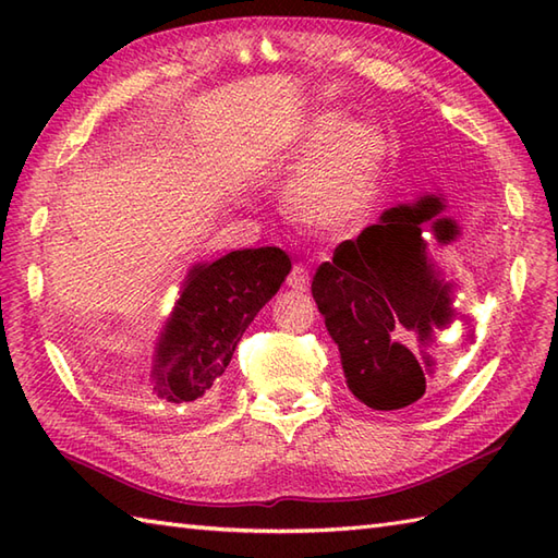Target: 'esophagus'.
<instances>
[{
	"label": "esophagus",
	"instance_id": "1",
	"mask_svg": "<svg viewBox=\"0 0 558 558\" xmlns=\"http://www.w3.org/2000/svg\"><path fill=\"white\" fill-rule=\"evenodd\" d=\"M288 286L292 290H298V292L310 290V268L302 266V264H294L292 270H290V276H288Z\"/></svg>",
	"mask_w": 558,
	"mask_h": 558
}]
</instances>
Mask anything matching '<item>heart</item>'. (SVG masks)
<instances>
[{
  "mask_svg": "<svg viewBox=\"0 0 558 558\" xmlns=\"http://www.w3.org/2000/svg\"><path fill=\"white\" fill-rule=\"evenodd\" d=\"M324 146L290 189V206L314 225H348L372 206L386 165L381 129L366 122L338 129L336 117L314 124L312 146Z\"/></svg>",
  "mask_w": 558,
  "mask_h": 558,
  "instance_id": "heart-1",
  "label": "heart"
}]
</instances>
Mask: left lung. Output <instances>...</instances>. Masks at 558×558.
Segmentation results:
<instances>
[{
    "label": "left lung",
    "mask_w": 558,
    "mask_h": 558,
    "mask_svg": "<svg viewBox=\"0 0 558 558\" xmlns=\"http://www.w3.org/2000/svg\"><path fill=\"white\" fill-rule=\"evenodd\" d=\"M441 210L438 198L386 210L357 240L340 242L314 276L312 294L338 345L345 384L372 410L410 408L426 393L434 360L408 348V330H417L426 348L432 328L453 316L450 286L426 258L422 236L432 228L438 242L456 240V222L438 218Z\"/></svg>",
    "instance_id": "1"
}]
</instances>
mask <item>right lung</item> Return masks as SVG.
Returning <instances> with one entry per match:
<instances>
[{"label":"right lung","instance_id":"add662e5","mask_svg":"<svg viewBox=\"0 0 558 558\" xmlns=\"http://www.w3.org/2000/svg\"><path fill=\"white\" fill-rule=\"evenodd\" d=\"M290 268L288 254L276 246L242 248L196 266L160 338L153 393L174 405L204 398Z\"/></svg>","mask_w":558,"mask_h":558}]
</instances>
